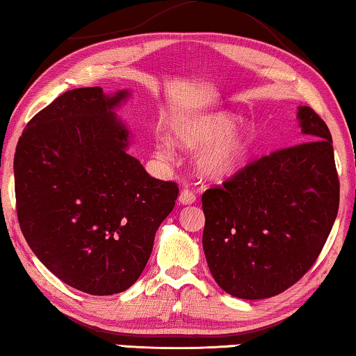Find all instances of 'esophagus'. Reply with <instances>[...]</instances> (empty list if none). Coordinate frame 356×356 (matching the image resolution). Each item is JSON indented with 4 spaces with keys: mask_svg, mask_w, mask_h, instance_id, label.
<instances>
[{
    "mask_svg": "<svg viewBox=\"0 0 356 356\" xmlns=\"http://www.w3.org/2000/svg\"><path fill=\"white\" fill-rule=\"evenodd\" d=\"M196 201V195L190 188H184L179 195V203L182 204H192Z\"/></svg>",
    "mask_w": 356,
    "mask_h": 356,
    "instance_id": "1",
    "label": "esophagus"
}]
</instances>
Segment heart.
I'll return each mask as SVG.
<instances>
[{
  "instance_id": "heart-1",
  "label": "heart",
  "mask_w": 356,
  "mask_h": 356,
  "mask_svg": "<svg viewBox=\"0 0 356 356\" xmlns=\"http://www.w3.org/2000/svg\"><path fill=\"white\" fill-rule=\"evenodd\" d=\"M236 120L230 115L217 113L190 121L179 126L176 137L179 144L187 150H203L198 156V166L211 176H225L238 166L243 153L246 150V132H232ZM156 155L163 160L172 158V145L166 139L156 140Z\"/></svg>"
}]
</instances>
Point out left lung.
<instances>
[{"mask_svg":"<svg viewBox=\"0 0 356 356\" xmlns=\"http://www.w3.org/2000/svg\"><path fill=\"white\" fill-rule=\"evenodd\" d=\"M305 142L248 163L201 196L203 249L216 283L240 299H267L316 262L339 211L332 137L299 107Z\"/></svg>","mask_w":356,"mask_h":356,"instance_id":"obj_1","label":"left lung"}]
</instances>
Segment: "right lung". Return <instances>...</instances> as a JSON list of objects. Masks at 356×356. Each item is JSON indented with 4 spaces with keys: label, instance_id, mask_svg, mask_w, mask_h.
<instances>
[{
    "label": "right lung",
    "instance_id": "obj_1",
    "mask_svg": "<svg viewBox=\"0 0 356 356\" xmlns=\"http://www.w3.org/2000/svg\"><path fill=\"white\" fill-rule=\"evenodd\" d=\"M126 91L79 88L38 111L14 156L15 208L35 256L63 283L91 296L123 293L150 257L176 204V182L148 176L127 155L113 108Z\"/></svg>",
    "mask_w": 356,
    "mask_h": 356
}]
</instances>
